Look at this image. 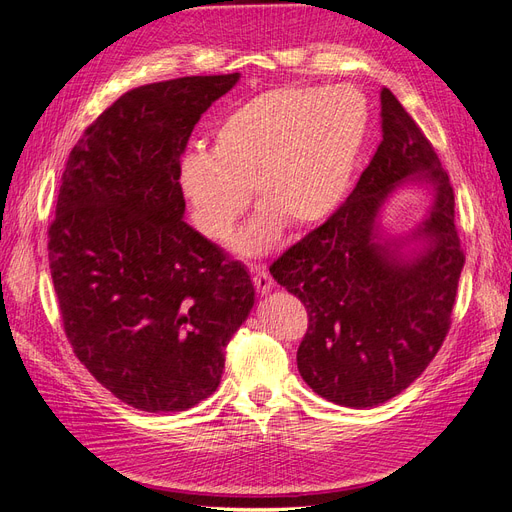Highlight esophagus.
Returning a JSON list of instances; mask_svg holds the SVG:
<instances>
[{
  "instance_id": "34e87169",
  "label": "esophagus",
  "mask_w": 512,
  "mask_h": 512,
  "mask_svg": "<svg viewBox=\"0 0 512 512\" xmlns=\"http://www.w3.org/2000/svg\"><path fill=\"white\" fill-rule=\"evenodd\" d=\"M252 273H254V286H256V290H258V294H262V297H265V294H269L271 292V288H273V280H271V275H269V271L265 269V267H256V269H252Z\"/></svg>"
}]
</instances>
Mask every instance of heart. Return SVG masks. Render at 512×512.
<instances>
[{
    "mask_svg": "<svg viewBox=\"0 0 512 512\" xmlns=\"http://www.w3.org/2000/svg\"><path fill=\"white\" fill-rule=\"evenodd\" d=\"M369 123L354 87H277L222 119L211 153L190 151L179 185L205 237L226 241L250 203L260 213L235 241L245 256L269 252L284 222L314 224L342 203Z\"/></svg>",
    "mask_w": 512,
    "mask_h": 512,
    "instance_id": "heart-1",
    "label": "heart"
}]
</instances>
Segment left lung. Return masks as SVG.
Masks as SVG:
<instances>
[{"label":"left lung","instance_id":"1","mask_svg":"<svg viewBox=\"0 0 512 512\" xmlns=\"http://www.w3.org/2000/svg\"><path fill=\"white\" fill-rule=\"evenodd\" d=\"M380 119L382 141L346 203L269 269L307 309L301 378L346 408L384 404L423 374L451 327L466 260L446 170L386 87ZM404 184H423L432 203L404 236H384L383 205Z\"/></svg>","mask_w":512,"mask_h":512}]
</instances>
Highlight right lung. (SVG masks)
<instances>
[{
    "mask_svg": "<svg viewBox=\"0 0 512 512\" xmlns=\"http://www.w3.org/2000/svg\"><path fill=\"white\" fill-rule=\"evenodd\" d=\"M241 74L136 87L70 151L49 228L68 342L104 389L143 412L215 393L230 337L250 316V273L183 222L181 153Z\"/></svg>",
    "mask_w": 512,
    "mask_h": 512,
    "instance_id": "add662e5",
    "label": "right lung"
}]
</instances>
